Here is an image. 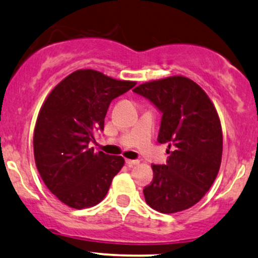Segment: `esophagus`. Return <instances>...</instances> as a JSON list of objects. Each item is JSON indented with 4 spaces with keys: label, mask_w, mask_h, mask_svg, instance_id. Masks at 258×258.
<instances>
[{
    "label": "esophagus",
    "mask_w": 258,
    "mask_h": 258,
    "mask_svg": "<svg viewBox=\"0 0 258 258\" xmlns=\"http://www.w3.org/2000/svg\"><path fill=\"white\" fill-rule=\"evenodd\" d=\"M126 164L128 167H133L139 164V160H126Z\"/></svg>",
    "instance_id": "1"
}]
</instances>
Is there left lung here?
Instances as JSON below:
<instances>
[{
  "instance_id": "8db88e82",
  "label": "left lung",
  "mask_w": 258,
  "mask_h": 258,
  "mask_svg": "<svg viewBox=\"0 0 258 258\" xmlns=\"http://www.w3.org/2000/svg\"><path fill=\"white\" fill-rule=\"evenodd\" d=\"M133 91L162 114L157 141L168 143L166 164H153L154 179L143 190L160 213L188 209L207 194L222 157V130L215 107L198 84L175 76L142 84Z\"/></svg>"
}]
</instances>
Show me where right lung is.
<instances>
[{"label": "right lung", "mask_w": 258, "mask_h": 258, "mask_svg": "<svg viewBox=\"0 0 258 258\" xmlns=\"http://www.w3.org/2000/svg\"><path fill=\"white\" fill-rule=\"evenodd\" d=\"M135 85L79 70L58 83L43 103L33 133L36 166L46 187L66 206H96L122 168V157L95 153L90 143L95 130L103 131L110 102Z\"/></svg>", "instance_id": "obj_1"}]
</instances>
